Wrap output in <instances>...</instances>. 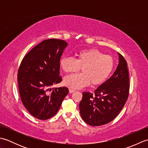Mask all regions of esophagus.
<instances>
[{
    "instance_id": "1",
    "label": "esophagus",
    "mask_w": 148,
    "mask_h": 148,
    "mask_svg": "<svg viewBox=\"0 0 148 148\" xmlns=\"http://www.w3.org/2000/svg\"><path fill=\"white\" fill-rule=\"evenodd\" d=\"M69 93H73L74 92H75V89L69 88Z\"/></svg>"
}]
</instances>
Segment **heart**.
I'll return each mask as SVG.
<instances>
[{
	"label": "heart",
	"mask_w": 148,
	"mask_h": 148,
	"mask_svg": "<svg viewBox=\"0 0 148 148\" xmlns=\"http://www.w3.org/2000/svg\"><path fill=\"white\" fill-rule=\"evenodd\" d=\"M76 59L71 56L61 58L60 64L62 70L67 73H73L80 70L81 73L71 74L64 78L67 86L79 88L91 85L96 86L103 84L111 75L114 66L112 56L106 55L97 49L81 50L77 53Z\"/></svg>",
	"instance_id": "1"
}]
</instances>
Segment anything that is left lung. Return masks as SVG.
Returning <instances> with one entry per match:
<instances>
[{
	"label": "left lung",
	"mask_w": 148,
	"mask_h": 148,
	"mask_svg": "<svg viewBox=\"0 0 148 148\" xmlns=\"http://www.w3.org/2000/svg\"><path fill=\"white\" fill-rule=\"evenodd\" d=\"M119 54V64L112 76L94 91L83 92L79 103L81 117L91 126H100L112 121L122 110L129 95L127 62Z\"/></svg>",
	"instance_id": "8db88e82"
}]
</instances>
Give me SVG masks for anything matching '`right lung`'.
<instances>
[{
  "label": "right lung",
  "instance_id": "obj_1",
  "mask_svg": "<svg viewBox=\"0 0 148 148\" xmlns=\"http://www.w3.org/2000/svg\"><path fill=\"white\" fill-rule=\"evenodd\" d=\"M67 43L47 39L24 56L18 71L19 93L25 108L34 117L46 120L55 116L69 93L67 87L53 88L60 83V60Z\"/></svg>",
  "mask_w": 148,
  "mask_h": 148
}]
</instances>
